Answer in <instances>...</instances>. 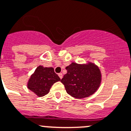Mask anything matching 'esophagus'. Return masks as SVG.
I'll return each mask as SVG.
<instances>
[{
	"mask_svg": "<svg viewBox=\"0 0 131 131\" xmlns=\"http://www.w3.org/2000/svg\"><path fill=\"white\" fill-rule=\"evenodd\" d=\"M58 75H59V77H60V79H61V78H63V75H62V73H58Z\"/></svg>",
	"mask_w": 131,
	"mask_h": 131,
	"instance_id": "1",
	"label": "esophagus"
}]
</instances>
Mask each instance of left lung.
<instances>
[{"mask_svg":"<svg viewBox=\"0 0 131 131\" xmlns=\"http://www.w3.org/2000/svg\"><path fill=\"white\" fill-rule=\"evenodd\" d=\"M67 73L61 82L67 93L77 99L88 97L95 92L101 82L99 68L94 63L87 64L71 63L66 68Z\"/></svg>","mask_w":131,"mask_h":131,"instance_id":"left-lung-1","label":"left lung"}]
</instances>
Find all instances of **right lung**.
Instances as JSON below:
<instances>
[{
    "mask_svg": "<svg viewBox=\"0 0 131 131\" xmlns=\"http://www.w3.org/2000/svg\"><path fill=\"white\" fill-rule=\"evenodd\" d=\"M60 81L53 68H43L39 66L31 75L28 82V88L38 97L48 94L52 85Z\"/></svg>",
    "mask_w": 131,
    "mask_h": 131,
    "instance_id": "right-lung-1",
    "label": "right lung"
}]
</instances>
